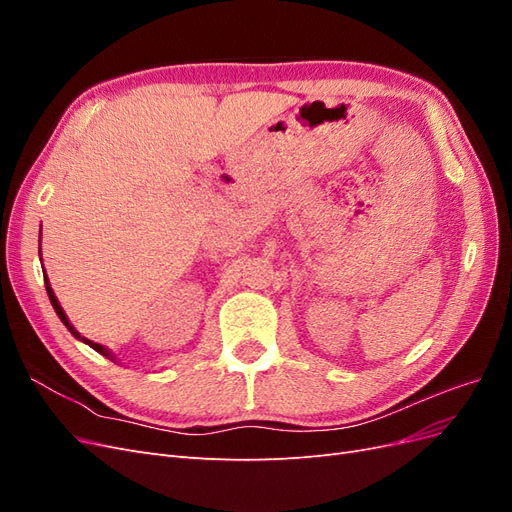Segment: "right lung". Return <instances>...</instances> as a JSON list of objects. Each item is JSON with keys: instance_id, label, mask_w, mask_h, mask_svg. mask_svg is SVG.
<instances>
[{"instance_id": "add662e5", "label": "right lung", "mask_w": 512, "mask_h": 512, "mask_svg": "<svg viewBox=\"0 0 512 512\" xmlns=\"http://www.w3.org/2000/svg\"><path fill=\"white\" fill-rule=\"evenodd\" d=\"M44 286H46V294H49V299H51V305H53V309L57 312V316H59V320L66 324L68 327V331L74 335V337H79V339H83L85 344H89L91 348H94L96 352H100V354H104V356H108V359H111V352H108L104 346H100V344H94V342H89V339H85V337H81V333L79 331H74V327L70 324V320L66 318V314H64V309H61V305H59V301H57V297L53 294V290H51V284H49V280H46L44 277Z\"/></svg>"}]
</instances>
